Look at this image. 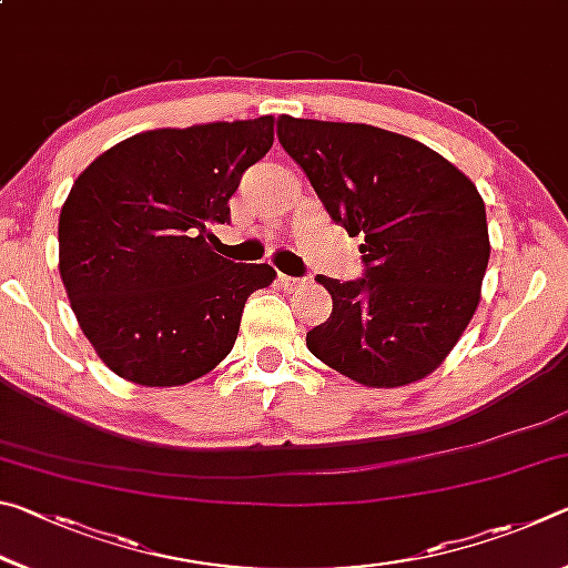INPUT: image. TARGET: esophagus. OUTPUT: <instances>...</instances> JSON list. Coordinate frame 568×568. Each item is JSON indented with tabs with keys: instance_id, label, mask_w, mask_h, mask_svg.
Masks as SVG:
<instances>
[{
	"instance_id": "34e87169",
	"label": "esophagus",
	"mask_w": 568,
	"mask_h": 568,
	"mask_svg": "<svg viewBox=\"0 0 568 568\" xmlns=\"http://www.w3.org/2000/svg\"><path fill=\"white\" fill-rule=\"evenodd\" d=\"M277 281H281L285 291H301V287L307 283L305 277H293V275H277Z\"/></svg>"
}]
</instances>
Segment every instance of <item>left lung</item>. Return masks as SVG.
<instances>
[{"label":"left lung","mask_w":568,"mask_h":568,"mask_svg":"<svg viewBox=\"0 0 568 568\" xmlns=\"http://www.w3.org/2000/svg\"><path fill=\"white\" fill-rule=\"evenodd\" d=\"M277 140L333 223L363 237V277L318 275L333 313L307 331V351L371 388L434 373L474 318L491 255L474 182L430 148L371 124L281 114Z\"/></svg>","instance_id":"8db88e82"}]
</instances>
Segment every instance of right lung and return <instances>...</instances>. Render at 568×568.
Here are the masks:
<instances>
[{"instance_id": "1", "label": "right lung", "mask_w": 568, "mask_h": 568, "mask_svg": "<svg viewBox=\"0 0 568 568\" xmlns=\"http://www.w3.org/2000/svg\"><path fill=\"white\" fill-rule=\"evenodd\" d=\"M273 148V118L150 130L74 180L60 213V275L94 351L120 378L182 386L233 351L267 263L213 253L243 172Z\"/></svg>"}]
</instances>
